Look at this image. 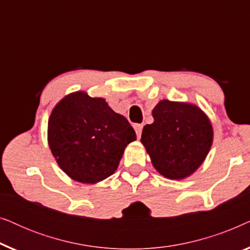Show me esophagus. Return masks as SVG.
<instances>
[{
  "mask_svg": "<svg viewBox=\"0 0 250 250\" xmlns=\"http://www.w3.org/2000/svg\"><path fill=\"white\" fill-rule=\"evenodd\" d=\"M142 128H143V125H142V124H135V125H134V129H135L136 135H138L139 139H140V136H141Z\"/></svg>",
  "mask_w": 250,
  "mask_h": 250,
  "instance_id": "34e87169",
  "label": "esophagus"
}]
</instances>
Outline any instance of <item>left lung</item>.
<instances>
[{
    "instance_id": "1",
    "label": "left lung",
    "mask_w": 250,
    "mask_h": 250,
    "mask_svg": "<svg viewBox=\"0 0 250 250\" xmlns=\"http://www.w3.org/2000/svg\"><path fill=\"white\" fill-rule=\"evenodd\" d=\"M153 123L143 127L141 142L157 172L182 180L199 168L209 152L214 131L196 104L162 100L152 110Z\"/></svg>"
}]
</instances>
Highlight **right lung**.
<instances>
[{"label": "right lung", "instance_id": "right-lung-1", "mask_svg": "<svg viewBox=\"0 0 250 250\" xmlns=\"http://www.w3.org/2000/svg\"><path fill=\"white\" fill-rule=\"evenodd\" d=\"M135 140L124 116L104 98L83 91L58 102L47 123V142L58 165L81 183L94 184L112 175L125 148Z\"/></svg>", "mask_w": 250, "mask_h": 250}]
</instances>
